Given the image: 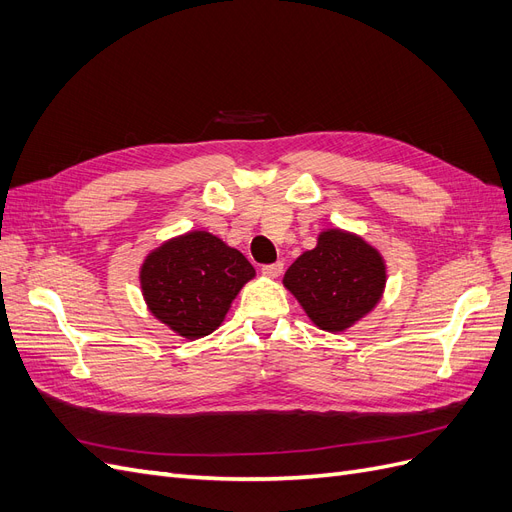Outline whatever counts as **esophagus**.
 <instances>
[{"label": "esophagus", "instance_id": "34e87169", "mask_svg": "<svg viewBox=\"0 0 512 512\" xmlns=\"http://www.w3.org/2000/svg\"><path fill=\"white\" fill-rule=\"evenodd\" d=\"M282 271H284V262H273V265L262 267V275L267 277H280Z\"/></svg>", "mask_w": 512, "mask_h": 512}]
</instances>
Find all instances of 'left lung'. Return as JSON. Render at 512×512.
<instances>
[{"label": "left lung", "instance_id": "8db88e82", "mask_svg": "<svg viewBox=\"0 0 512 512\" xmlns=\"http://www.w3.org/2000/svg\"><path fill=\"white\" fill-rule=\"evenodd\" d=\"M284 286L318 329L342 333L380 303L386 265L363 237L329 228L320 232L314 250L288 267Z\"/></svg>", "mask_w": 512, "mask_h": 512}]
</instances>
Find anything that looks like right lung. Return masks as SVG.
<instances>
[{
  "label": "right lung",
  "instance_id": "1",
  "mask_svg": "<svg viewBox=\"0 0 512 512\" xmlns=\"http://www.w3.org/2000/svg\"><path fill=\"white\" fill-rule=\"evenodd\" d=\"M256 275L239 250L207 230H190L151 250L141 267L149 312L185 339L224 322L230 303Z\"/></svg>",
  "mask_w": 512,
  "mask_h": 512
}]
</instances>
